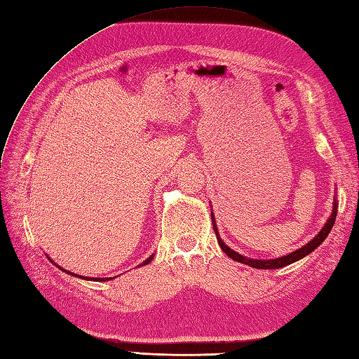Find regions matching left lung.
I'll return each mask as SVG.
<instances>
[{
    "label": "left lung",
    "mask_w": 359,
    "mask_h": 359,
    "mask_svg": "<svg viewBox=\"0 0 359 359\" xmlns=\"http://www.w3.org/2000/svg\"><path fill=\"white\" fill-rule=\"evenodd\" d=\"M337 207H338V205L334 202V208H332L331 217H329V220L326 222V225L323 226V229H322L320 232H318V234H317L311 241H309V243H306L305 246H302L300 249L294 250L293 254H288V255H285V257H280V258H276V259H254V258H246V257H243V255L237 254V252H234L231 248H228V246L224 243V241H222V238L219 237L217 228H216V225H215L217 241H219V245H220L222 250H224L229 258L238 261V263H243V264H248V266L255 267V269H280V267H285V266H288V264L294 263V261L306 257L308 254H311V252H313L317 246L322 245V241L327 237V234H329V232H331V229H332V226H334V224H335Z\"/></svg>",
    "instance_id": "8db88e82"
}]
</instances>
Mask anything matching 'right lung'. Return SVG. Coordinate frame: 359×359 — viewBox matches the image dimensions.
<instances>
[{
	"instance_id": "obj_1",
	"label": "right lung",
	"mask_w": 359,
	"mask_h": 359,
	"mask_svg": "<svg viewBox=\"0 0 359 359\" xmlns=\"http://www.w3.org/2000/svg\"><path fill=\"white\" fill-rule=\"evenodd\" d=\"M152 258H154V255H151V257H149V258H148L147 261H143V264H140V266H144V264H148V263H151V261H152ZM60 269H62V267H60ZM62 270H63V269H62ZM65 272H66V270H65ZM71 275H74V273H71ZM75 276H79V275H75ZM90 279H92V278H90ZM105 279H107V280H109V279H111V278H95L93 280H105Z\"/></svg>"
}]
</instances>
